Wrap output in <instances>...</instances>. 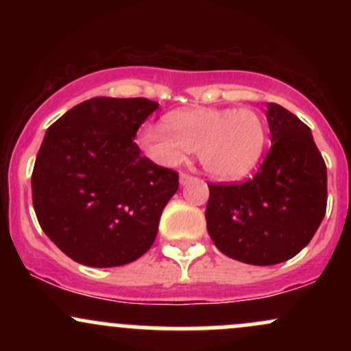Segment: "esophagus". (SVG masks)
Wrapping results in <instances>:
<instances>
[{"mask_svg": "<svg viewBox=\"0 0 351 351\" xmlns=\"http://www.w3.org/2000/svg\"><path fill=\"white\" fill-rule=\"evenodd\" d=\"M191 180H193V176L188 175V173H181V175H180V183L181 184H186L188 181H191Z\"/></svg>", "mask_w": 351, "mask_h": 351, "instance_id": "esophagus-1", "label": "esophagus"}]
</instances>
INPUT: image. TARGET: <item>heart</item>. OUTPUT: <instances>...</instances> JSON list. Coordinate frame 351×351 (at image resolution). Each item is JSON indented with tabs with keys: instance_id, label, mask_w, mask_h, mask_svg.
I'll return each mask as SVG.
<instances>
[{
	"instance_id": "obj_1",
	"label": "heart",
	"mask_w": 351,
	"mask_h": 351,
	"mask_svg": "<svg viewBox=\"0 0 351 351\" xmlns=\"http://www.w3.org/2000/svg\"><path fill=\"white\" fill-rule=\"evenodd\" d=\"M140 147L156 163L175 167L189 150L199 152L209 175L241 180L263 158L267 132L251 108H188L165 117V125L148 123L138 134Z\"/></svg>"
}]
</instances>
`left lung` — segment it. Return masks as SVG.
<instances>
[{
    "mask_svg": "<svg viewBox=\"0 0 351 351\" xmlns=\"http://www.w3.org/2000/svg\"><path fill=\"white\" fill-rule=\"evenodd\" d=\"M272 147L251 180L208 184L206 228L221 252L252 265L292 259L327 209V167L310 128L279 104L265 112Z\"/></svg>",
    "mask_w": 351,
    "mask_h": 351,
    "instance_id": "8db88e82",
    "label": "left lung"
}]
</instances>
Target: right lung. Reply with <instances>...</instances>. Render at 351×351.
<instances>
[{
	"label": "right lung",
	"instance_id": "add662e5",
	"mask_svg": "<svg viewBox=\"0 0 351 351\" xmlns=\"http://www.w3.org/2000/svg\"><path fill=\"white\" fill-rule=\"evenodd\" d=\"M156 108L143 97H94L47 128L31 176L33 206L43 231L75 263L117 267L152 247L180 184L178 173L134 142Z\"/></svg>",
	"mask_w": 351,
	"mask_h": 351
}]
</instances>
